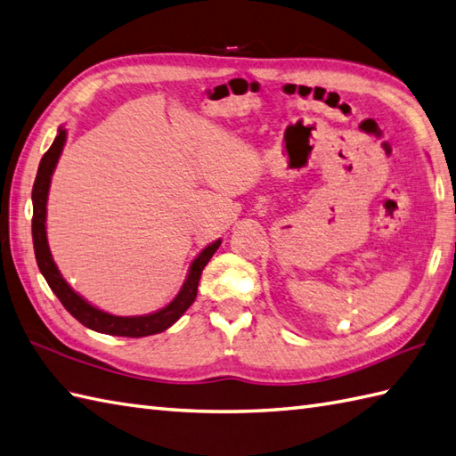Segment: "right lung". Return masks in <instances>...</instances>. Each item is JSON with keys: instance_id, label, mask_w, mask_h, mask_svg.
Here are the masks:
<instances>
[{"instance_id": "1", "label": "right lung", "mask_w": 456, "mask_h": 456, "mask_svg": "<svg viewBox=\"0 0 456 456\" xmlns=\"http://www.w3.org/2000/svg\"><path fill=\"white\" fill-rule=\"evenodd\" d=\"M64 142H66V130L60 128L53 146L46 150V154L43 156V159H40L37 179L33 185V246H35V257H37L40 273H43L48 287L53 289L58 300L64 305V308L89 330L109 333V336H120V338H144V336H154V333L167 330L171 323H175L181 316H183L185 310L195 302L202 269H205L210 257L215 256V251L220 246V240H216L215 244H210L208 248L200 251V256L193 261V265L189 269V277L185 281L183 289H181L175 300L169 302L166 308H161L154 314H148V316L123 318V316H110V314L87 305L82 297L76 295V292L68 287V282L62 279V275H60V271L53 261V256H50L48 241H46V226H45L46 197H48L50 177H53V171L60 158V151L64 148Z\"/></svg>"}]
</instances>
